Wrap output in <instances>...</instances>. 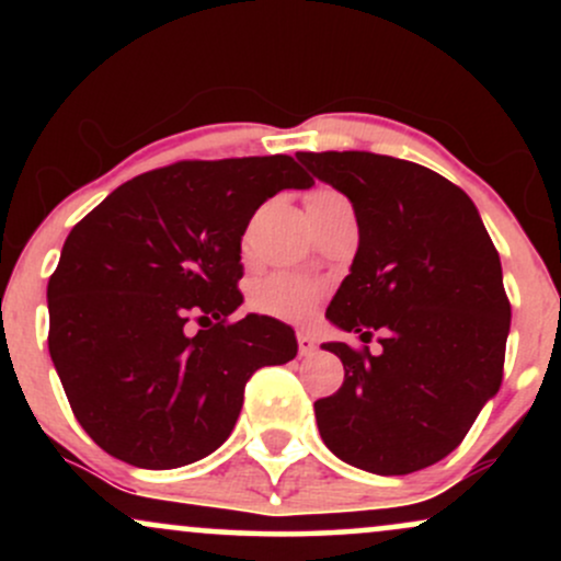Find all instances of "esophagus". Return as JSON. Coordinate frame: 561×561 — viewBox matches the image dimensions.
I'll return each instance as SVG.
<instances>
[{
    "label": "esophagus",
    "mask_w": 561,
    "mask_h": 561,
    "mask_svg": "<svg viewBox=\"0 0 561 561\" xmlns=\"http://www.w3.org/2000/svg\"><path fill=\"white\" fill-rule=\"evenodd\" d=\"M298 351L300 356H313V353H317V340L308 332H298Z\"/></svg>",
    "instance_id": "1"
}]
</instances>
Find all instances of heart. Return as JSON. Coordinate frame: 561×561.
Masks as SVG:
<instances>
[{"label":"heart","instance_id":"b5f03b06","mask_svg":"<svg viewBox=\"0 0 561 561\" xmlns=\"http://www.w3.org/2000/svg\"><path fill=\"white\" fill-rule=\"evenodd\" d=\"M337 192L332 190H317L311 197H332ZM319 298V287L313 282L302 279V276L293 274H274L261 279L255 285L250 302L263 313H272V317H287L298 319L302 313H308V308L313 306Z\"/></svg>","mask_w":561,"mask_h":561}]
</instances>
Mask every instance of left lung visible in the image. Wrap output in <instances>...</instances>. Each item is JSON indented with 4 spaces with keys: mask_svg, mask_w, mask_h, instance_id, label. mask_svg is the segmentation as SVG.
<instances>
[{
    "mask_svg": "<svg viewBox=\"0 0 561 561\" xmlns=\"http://www.w3.org/2000/svg\"><path fill=\"white\" fill-rule=\"evenodd\" d=\"M351 199L358 250L327 308L377 353L324 343L343 388L313 403L324 446L371 474H409L465 440L501 388L504 274L472 199L440 173L375 152H298Z\"/></svg>",
    "mask_w": 561,
    "mask_h": 561,
    "instance_id": "left-lung-1",
    "label": "left lung"
}]
</instances>
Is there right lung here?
Listing matches in <instances>:
<instances>
[{"instance_id": "1", "label": "right lung", "mask_w": 561, "mask_h": 561, "mask_svg": "<svg viewBox=\"0 0 561 561\" xmlns=\"http://www.w3.org/2000/svg\"><path fill=\"white\" fill-rule=\"evenodd\" d=\"M311 184L289 156L182 160L121 184L70 229L47 287L49 356L96 446L141 469L205 459L234 430L253 371L293 362L285 321L227 319L242 306L250 218Z\"/></svg>"}]
</instances>
